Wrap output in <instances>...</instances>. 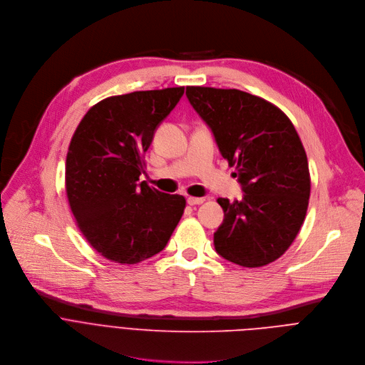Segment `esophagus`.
Returning a JSON list of instances; mask_svg holds the SVG:
<instances>
[{
  "label": "esophagus",
  "mask_w": 365,
  "mask_h": 365,
  "mask_svg": "<svg viewBox=\"0 0 365 365\" xmlns=\"http://www.w3.org/2000/svg\"><path fill=\"white\" fill-rule=\"evenodd\" d=\"M205 200L202 197H188L187 198V202L190 205H197V204H202Z\"/></svg>",
  "instance_id": "obj_1"
}]
</instances>
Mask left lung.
Listing matches in <instances>:
<instances>
[{
	"label": "left lung",
	"mask_w": 365,
	"mask_h": 365,
	"mask_svg": "<svg viewBox=\"0 0 365 365\" xmlns=\"http://www.w3.org/2000/svg\"><path fill=\"white\" fill-rule=\"evenodd\" d=\"M185 95L245 191L242 201L217 200L225 220L214 233L215 252L243 267L274 262L298 236L311 194L294 123L273 103L237 89L187 86Z\"/></svg>",
	"instance_id": "8db88e82"
}]
</instances>
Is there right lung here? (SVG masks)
I'll return each mask as SVG.
<instances>
[{"label":"right lung","instance_id":"add662e5","mask_svg":"<svg viewBox=\"0 0 365 365\" xmlns=\"http://www.w3.org/2000/svg\"><path fill=\"white\" fill-rule=\"evenodd\" d=\"M184 88L110 96L81 120L66 158L70 210L89 245L105 259L135 264L160 253L185 208V198L139 181L143 155Z\"/></svg>","mask_w":365,"mask_h":365}]
</instances>
